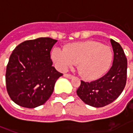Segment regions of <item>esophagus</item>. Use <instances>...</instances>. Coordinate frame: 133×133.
<instances>
[{
	"label": "esophagus",
	"instance_id": "1",
	"mask_svg": "<svg viewBox=\"0 0 133 133\" xmlns=\"http://www.w3.org/2000/svg\"><path fill=\"white\" fill-rule=\"evenodd\" d=\"M64 76L65 78H69V79H71V78H74V76L73 75H72L70 74H64Z\"/></svg>",
	"mask_w": 133,
	"mask_h": 133
}]
</instances>
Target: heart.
Instances as JSON below:
<instances>
[{
  "instance_id": "obj_1",
  "label": "heart",
  "mask_w": 133,
  "mask_h": 133,
  "mask_svg": "<svg viewBox=\"0 0 133 133\" xmlns=\"http://www.w3.org/2000/svg\"><path fill=\"white\" fill-rule=\"evenodd\" d=\"M52 58L61 69H66L78 64L81 75L87 80L101 77L110 69L113 59L110 47L96 41L73 43L66 46L64 50L55 48Z\"/></svg>"
}]
</instances>
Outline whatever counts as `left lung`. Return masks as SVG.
I'll return each instance as SVG.
<instances>
[{
    "instance_id": "1",
    "label": "left lung",
    "mask_w": 133,
    "mask_h": 133,
    "mask_svg": "<svg viewBox=\"0 0 133 133\" xmlns=\"http://www.w3.org/2000/svg\"><path fill=\"white\" fill-rule=\"evenodd\" d=\"M114 58L109 72L98 79L85 82L81 81L77 95L85 104L102 107L113 102L123 92L127 82V60L120 44L111 39Z\"/></svg>"
}]
</instances>
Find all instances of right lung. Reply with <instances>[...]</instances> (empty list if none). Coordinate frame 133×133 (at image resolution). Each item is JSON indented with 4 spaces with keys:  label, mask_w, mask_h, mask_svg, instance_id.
Instances as JSON below:
<instances>
[{
    "label": "right lung",
    "mask_w": 133,
    "mask_h": 133,
    "mask_svg": "<svg viewBox=\"0 0 133 133\" xmlns=\"http://www.w3.org/2000/svg\"><path fill=\"white\" fill-rule=\"evenodd\" d=\"M57 40L39 38L25 41L11 54L6 66V85L10 98L21 107L35 108L50 98L63 74L52 66L50 51Z\"/></svg>",
    "instance_id": "right-lung-1"
}]
</instances>
